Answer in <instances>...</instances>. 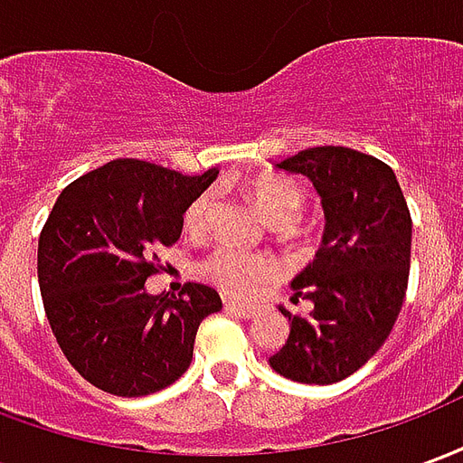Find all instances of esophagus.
<instances>
[{
	"label": "esophagus",
	"instance_id": "esophagus-1",
	"mask_svg": "<svg viewBox=\"0 0 463 463\" xmlns=\"http://www.w3.org/2000/svg\"><path fill=\"white\" fill-rule=\"evenodd\" d=\"M225 310L231 312V315H238V317H245V320H250L252 315H255V307H250V305H242V302H232V300H225Z\"/></svg>",
	"mask_w": 463,
	"mask_h": 463
}]
</instances>
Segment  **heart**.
<instances>
[{
  "label": "heart",
  "instance_id": "1",
  "mask_svg": "<svg viewBox=\"0 0 463 463\" xmlns=\"http://www.w3.org/2000/svg\"><path fill=\"white\" fill-rule=\"evenodd\" d=\"M248 195L255 203V208L270 221V225H288L298 221L302 205H305V191L290 175L282 173H262L248 183ZM213 208V193H201L195 201L185 208L183 222L191 232H201L208 225V215ZM203 272L208 275L222 292L232 298H250L260 290L265 282L275 278V262L262 255L238 250V248H221L215 250L203 265Z\"/></svg>",
  "mask_w": 463,
  "mask_h": 463
}]
</instances>
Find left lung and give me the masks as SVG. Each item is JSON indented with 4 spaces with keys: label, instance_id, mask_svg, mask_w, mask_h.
<instances>
[{
    "label": "left lung",
    "instance_id": "obj_1",
    "mask_svg": "<svg viewBox=\"0 0 463 463\" xmlns=\"http://www.w3.org/2000/svg\"><path fill=\"white\" fill-rule=\"evenodd\" d=\"M278 168L310 178L325 232L315 260L292 280V302L310 300V315L280 307L290 337L270 367L302 384H335L357 372L397 322L409 280L411 215L394 171L367 153L317 146Z\"/></svg>",
    "mask_w": 463,
    "mask_h": 463
}]
</instances>
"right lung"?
<instances>
[{
	"mask_svg": "<svg viewBox=\"0 0 463 463\" xmlns=\"http://www.w3.org/2000/svg\"><path fill=\"white\" fill-rule=\"evenodd\" d=\"M215 175L116 158L56 198L39 235V290L64 357L94 387L146 397L191 367L195 332L221 295L201 282L148 295L146 280L161 270L156 248L181 238L183 213Z\"/></svg>",
	"mask_w": 463,
	"mask_h": 463,
	"instance_id": "right-lung-1",
	"label": "right lung"
}]
</instances>
